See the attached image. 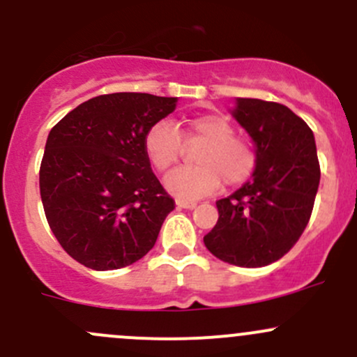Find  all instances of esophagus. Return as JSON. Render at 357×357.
Masks as SVG:
<instances>
[{
	"instance_id": "34e87169",
	"label": "esophagus",
	"mask_w": 357,
	"mask_h": 357,
	"mask_svg": "<svg viewBox=\"0 0 357 357\" xmlns=\"http://www.w3.org/2000/svg\"><path fill=\"white\" fill-rule=\"evenodd\" d=\"M176 205L181 208H195L197 207V202H191V200H181V198H178L176 200Z\"/></svg>"
}]
</instances>
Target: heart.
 <instances>
[{"label": "heart", "mask_w": 357, "mask_h": 357, "mask_svg": "<svg viewBox=\"0 0 357 357\" xmlns=\"http://www.w3.org/2000/svg\"><path fill=\"white\" fill-rule=\"evenodd\" d=\"M186 138L205 142L197 162L200 166L179 167L164 179L167 191L181 200H195L220 188L241 185L253 174L257 153L245 138L234 137L236 130L227 118L219 114H204L190 119L183 128ZM145 153L157 171H166L178 162L183 140L178 128L169 121H159L145 135Z\"/></svg>", "instance_id": "1"}]
</instances>
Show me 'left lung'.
Instances as JSON below:
<instances>
[{
	"label": "left lung",
	"instance_id": "left-lung-1",
	"mask_svg": "<svg viewBox=\"0 0 357 357\" xmlns=\"http://www.w3.org/2000/svg\"><path fill=\"white\" fill-rule=\"evenodd\" d=\"M231 114L253 140L257 166L250 181L217 202L219 220L204 243L231 265L265 267L307 226L320 185L317 145L310 126L279 102L238 97Z\"/></svg>",
	"mask_w": 357,
	"mask_h": 357
}]
</instances>
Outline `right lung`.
<instances>
[{"mask_svg": "<svg viewBox=\"0 0 357 357\" xmlns=\"http://www.w3.org/2000/svg\"><path fill=\"white\" fill-rule=\"evenodd\" d=\"M178 97L116 92L70 111L50 131L39 186L52 234L92 270L128 267L152 250L174 200L144 140Z\"/></svg>", "mask_w": 357, "mask_h": 357, "instance_id": "obj_1", "label": "right lung"}]
</instances>
